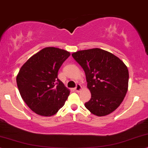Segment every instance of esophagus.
Returning <instances> with one entry per match:
<instances>
[{
    "instance_id": "34e87169",
    "label": "esophagus",
    "mask_w": 148,
    "mask_h": 148,
    "mask_svg": "<svg viewBox=\"0 0 148 148\" xmlns=\"http://www.w3.org/2000/svg\"><path fill=\"white\" fill-rule=\"evenodd\" d=\"M75 90L76 92H79V91L82 90V86H81V85L79 84H77L76 85L75 88Z\"/></svg>"
}]
</instances>
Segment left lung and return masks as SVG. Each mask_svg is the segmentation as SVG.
<instances>
[{"mask_svg":"<svg viewBox=\"0 0 148 148\" xmlns=\"http://www.w3.org/2000/svg\"><path fill=\"white\" fill-rule=\"evenodd\" d=\"M72 56L84 71L90 91L91 98L85 107L99 116L115 110L128 87L129 73L125 64L111 53L98 48L79 51Z\"/></svg>","mask_w":148,"mask_h":148,"instance_id":"8db88e82","label":"left lung"}]
</instances>
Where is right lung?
Instances as JSON below:
<instances>
[{"mask_svg":"<svg viewBox=\"0 0 148 148\" xmlns=\"http://www.w3.org/2000/svg\"><path fill=\"white\" fill-rule=\"evenodd\" d=\"M70 53L47 47L34 55L20 69L16 82L20 94L31 110L52 116L64 105L70 93L58 78V71Z\"/></svg>","mask_w":148,"mask_h":148,"instance_id":"obj_1","label":"right lung"}]
</instances>
